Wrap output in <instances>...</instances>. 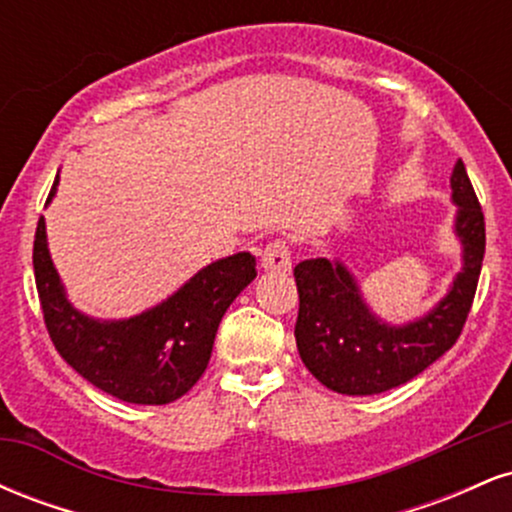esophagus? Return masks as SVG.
Segmentation results:
<instances>
[{"mask_svg":"<svg viewBox=\"0 0 512 512\" xmlns=\"http://www.w3.org/2000/svg\"><path fill=\"white\" fill-rule=\"evenodd\" d=\"M260 267L264 272H289L291 269V248L286 240H269L260 252Z\"/></svg>","mask_w":512,"mask_h":512,"instance_id":"1","label":"esophagus"}]
</instances>
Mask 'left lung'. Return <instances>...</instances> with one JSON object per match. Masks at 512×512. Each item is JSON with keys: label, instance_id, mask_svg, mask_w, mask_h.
<instances>
[{"label": "left lung", "instance_id": "obj_1", "mask_svg": "<svg viewBox=\"0 0 512 512\" xmlns=\"http://www.w3.org/2000/svg\"><path fill=\"white\" fill-rule=\"evenodd\" d=\"M450 187L462 269L426 315L390 325L368 308L354 274L339 260L317 257L296 264L301 305L293 334L305 368L325 387L339 395H380L409 383L457 342L477 293L486 226L462 161L452 168Z\"/></svg>", "mask_w": 512, "mask_h": 512}]
</instances>
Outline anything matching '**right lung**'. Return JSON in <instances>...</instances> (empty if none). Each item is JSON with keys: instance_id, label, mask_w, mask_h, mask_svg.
<instances>
[{"instance_id": "obj_1", "label": "right lung", "mask_w": 512, "mask_h": 512, "mask_svg": "<svg viewBox=\"0 0 512 512\" xmlns=\"http://www.w3.org/2000/svg\"><path fill=\"white\" fill-rule=\"evenodd\" d=\"M60 173L52 185L55 197ZM33 269L45 327L64 361L81 378L129 404H168L202 378L228 305L257 276L255 257L236 252L207 264L166 301L125 317L98 320L69 303L48 250L40 216Z\"/></svg>"}]
</instances>
